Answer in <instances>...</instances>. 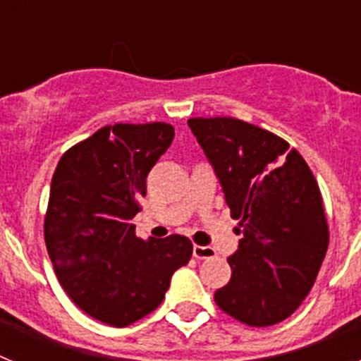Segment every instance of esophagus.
I'll return each mask as SVG.
<instances>
[{
	"mask_svg": "<svg viewBox=\"0 0 361 361\" xmlns=\"http://www.w3.org/2000/svg\"><path fill=\"white\" fill-rule=\"evenodd\" d=\"M193 257L197 260H209V258H215L216 253L209 245H193Z\"/></svg>",
	"mask_w": 361,
	"mask_h": 361,
	"instance_id": "1",
	"label": "esophagus"
}]
</instances>
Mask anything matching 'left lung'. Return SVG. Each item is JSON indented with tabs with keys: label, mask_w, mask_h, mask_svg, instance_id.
I'll list each match as a JSON object with an SVG mask.
<instances>
[{
	"label": "left lung",
	"mask_w": 361,
	"mask_h": 361,
	"mask_svg": "<svg viewBox=\"0 0 361 361\" xmlns=\"http://www.w3.org/2000/svg\"><path fill=\"white\" fill-rule=\"evenodd\" d=\"M188 126L240 220L231 280L216 289V305L251 327L279 324L309 295L329 245L317 178L282 137L255 124L193 117Z\"/></svg>",
	"instance_id": "8db88e82"
}]
</instances>
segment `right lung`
I'll list each match as a JSON object with an SVG mask.
<instances>
[{
  "label": "right lung",
  "instance_id": "right-lung-1",
  "mask_svg": "<svg viewBox=\"0 0 361 361\" xmlns=\"http://www.w3.org/2000/svg\"><path fill=\"white\" fill-rule=\"evenodd\" d=\"M173 135L166 123L104 126L63 153L54 171L47 250L70 300L103 324L126 327L155 311L193 253L183 235L142 240L132 224Z\"/></svg>",
  "mask_w": 361,
  "mask_h": 361
}]
</instances>
